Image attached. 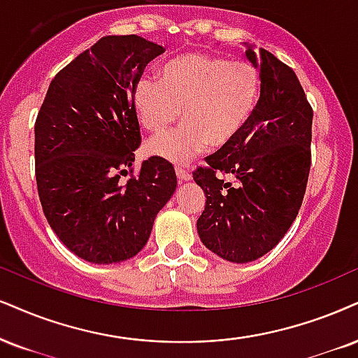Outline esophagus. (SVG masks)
I'll list each match as a JSON object with an SVG mask.
<instances>
[{
	"label": "esophagus",
	"mask_w": 358,
	"mask_h": 358,
	"mask_svg": "<svg viewBox=\"0 0 358 358\" xmlns=\"http://www.w3.org/2000/svg\"><path fill=\"white\" fill-rule=\"evenodd\" d=\"M176 176H178L179 182H187V180L192 179L191 172H189L187 169H184V167H180V166L176 167Z\"/></svg>",
	"instance_id": "obj_1"
}]
</instances>
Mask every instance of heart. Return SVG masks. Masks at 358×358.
<instances>
[{
  "label": "heart",
  "mask_w": 358,
  "mask_h": 358,
  "mask_svg": "<svg viewBox=\"0 0 358 358\" xmlns=\"http://www.w3.org/2000/svg\"><path fill=\"white\" fill-rule=\"evenodd\" d=\"M260 76L252 64L209 52H186L162 68V79L139 78L132 103L139 124L151 132L167 129L182 109L184 122L148 143V152L184 162L210 148H226L252 117Z\"/></svg>",
  "instance_id": "1"
}]
</instances>
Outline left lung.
Masks as SVG:
<instances>
[{
    "mask_svg": "<svg viewBox=\"0 0 358 358\" xmlns=\"http://www.w3.org/2000/svg\"><path fill=\"white\" fill-rule=\"evenodd\" d=\"M245 46L260 76L252 117L237 139L192 174L206 194L197 219L202 244L236 264L266 255L297 217L310 171L314 117L292 69L262 48L255 52Z\"/></svg>",
    "mask_w": 358,
    "mask_h": 358,
    "instance_id": "left-lung-1",
    "label": "left lung"
}]
</instances>
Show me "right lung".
Here are the masks:
<instances>
[{"label":"right lung","mask_w":358,"mask_h":358,"mask_svg":"<svg viewBox=\"0 0 358 358\" xmlns=\"http://www.w3.org/2000/svg\"><path fill=\"white\" fill-rule=\"evenodd\" d=\"M164 48L104 36L56 74L34 124L39 201L59 241L92 264H117L148 244L154 219L178 186L174 167L152 156L126 186L141 144L132 94Z\"/></svg>","instance_id":"add662e5"}]
</instances>
